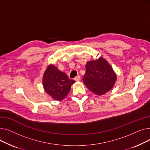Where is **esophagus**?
I'll return each instance as SVG.
<instances>
[{"label":"esophagus","instance_id":"1","mask_svg":"<svg viewBox=\"0 0 150 150\" xmlns=\"http://www.w3.org/2000/svg\"><path fill=\"white\" fill-rule=\"evenodd\" d=\"M74 80L76 81H80L81 80V77H80V75H77L76 76H75V78H74Z\"/></svg>","mask_w":150,"mask_h":150}]
</instances>
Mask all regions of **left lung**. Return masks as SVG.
Masks as SVG:
<instances>
[{
	"label": "left lung",
	"mask_w": 150,
	"mask_h": 150,
	"mask_svg": "<svg viewBox=\"0 0 150 150\" xmlns=\"http://www.w3.org/2000/svg\"><path fill=\"white\" fill-rule=\"evenodd\" d=\"M86 69L83 80L91 92L101 96L112 88L117 75L111 66L103 58L88 61Z\"/></svg>",
	"instance_id": "1"
}]
</instances>
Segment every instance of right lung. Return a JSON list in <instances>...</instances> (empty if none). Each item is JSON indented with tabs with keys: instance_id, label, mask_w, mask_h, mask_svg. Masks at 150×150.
<instances>
[{
	"instance_id": "right-lung-1",
	"label": "right lung",
	"mask_w": 150,
	"mask_h": 150,
	"mask_svg": "<svg viewBox=\"0 0 150 150\" xmlns=\"http://www.w3.org/2000/svg\"><path fill=\"white\" fill-rule=\"evenodd\" d=\"M75 83L54 65H49L44 74L42 83L45 92L55 100L60 101L67 97L71 86Z\"/></svg>"
}]
</instances>
